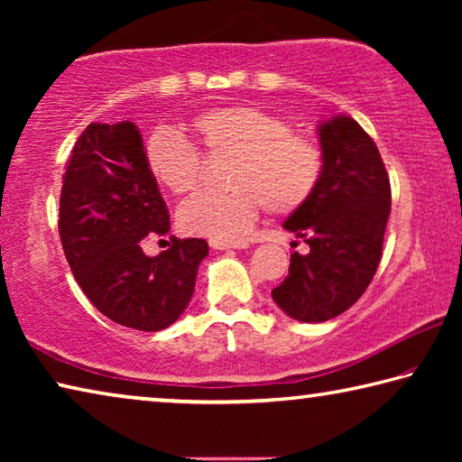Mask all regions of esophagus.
<instances>
[{
  "instance_id": "esophagus-1",
  "label": "esophagus",
  "mask_w": 462,
  "mask_h": 462,
  "mask_svg": "<svg viewBox=\"0 0 462 462\" xmlns=\"http://www.w3.org/2000/svg\"><path fill=\"white\" fill-rule=\"evenodd\" d=\"M209 246L214 250H228V248H245V242H224V240H209Z\"/></svg>"
}]
</instances>
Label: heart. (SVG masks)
<instances>
[{
    "label": "heart",
    "mask_w": 462,
    "mask_h": 462,
    "mask_svg": "<svg viewBox=\"0 0 462 462\" xmlns=\"http://www.w3.org/2000/svg\"><path fill=\"white\" fill-rule=\"evenodd\" d=\"M203 151L234 156L226 193H198L179 208V228L193 236L236 242L253 228L264 203L287 216L314 198L324 175V152L314 138L297 134L279 116L250 106L214 107L191 120ZM148 173L175 195L201 181L203 156L169 128L151 132L144 144Z\"/></svg>",
    "instance_id": "1"
}]
</instances>
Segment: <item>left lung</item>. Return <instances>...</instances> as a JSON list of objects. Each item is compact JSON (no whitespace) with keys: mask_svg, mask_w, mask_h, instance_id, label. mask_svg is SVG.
Returning a JSON list of instances; mask_svg holds the SVG:
<instances>
[{"mask_svg":"<svg viewBox=\"0 0 462 462\" xmlns=\"http://www.w3.org/2000/svg\"><path fill=\"white\" fill-rule=\"evenodd\" d=\"M324 175L283 228L310 246L293 253L289 275L271 291L289 318L318 324L340 316L374 277L391 212V185L373 138L350 116L318 126Z\"/></svg>","mask_w":462,"mask_h":462,"instance_id":"left-lung-1","label":"left lung"}]
</instances>
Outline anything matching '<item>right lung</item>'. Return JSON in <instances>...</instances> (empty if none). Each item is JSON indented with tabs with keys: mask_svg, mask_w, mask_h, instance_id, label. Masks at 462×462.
Returning a JSON list of instances; mask_svg holds the SVG:
<instances>
[{
	"mask_svg": "<svg viewBox=\"0 0 462 462\" xmlns=\"http://www.w3.org/2000/svg\"><path fill=\"white\" fill-rule=\"evenodd\" d=\"M169 230L136 124H89L62 175L59 232L77 283L112 322L159 332L185 311L209 246L173 238L165 253L146 256L140 240Z\"/></svg>",
	"mask_w": 462,
	"mask_h": 462,
	"instance_id": "obj_1",
	"label": "right lung"
}]
</instances>
